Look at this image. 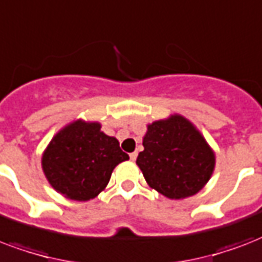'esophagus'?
<instances>
[{
	"label": "esophagus",
	"mask_w": 262,
	"mask_h": 262,
	"mask_svg": "<svg viewBox=\"0 0 262 262\" xmlns=\"http://www.w3.org/2000/svg\"><path fill=\"white\" fill-rule=\"evenodd\" d=\"M137 157H138V153H137V152L129 153V159H131V160H133V161L137 160Z\"/></svg>",
	"instance_id": "obj_1"
}]
</instances>
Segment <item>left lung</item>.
<instances>
[{"mask_svg": "<svg viewBox=\"0 0 262 262\" xmlns=\"http://www.w3.org/2000/svg\"><path fill=\"white\" fill-rule=\"evenodd\" d=\"M137 157L147 185L172 200L203 189L215 168V152L190 120L170 115L146 125Z\"/></svg>", "mask_w": 262, "mask_h": 262, "instance_id": "left-lung-1", "label": "left lung"}]
</instances>
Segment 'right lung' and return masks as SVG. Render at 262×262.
Segmentation results:
<instances>
[{
	"label": "right lung",
	"mask_w": 262,
	"mask_h": 262,
	"mask_svg": "<svg viewBox=\"0 0 262 262\" xmlns=\"http://www.w3.org/2000/svg\"><path fill=\"white\" fill-rule=\"evenodd\" d=\"M99 121L73 120L55 134L41 156L49 185L63 198L88 202L105 190L112 172L129 156Z\"/></svg>",
	"instance_id": "add662e5"
}]
</instances>
